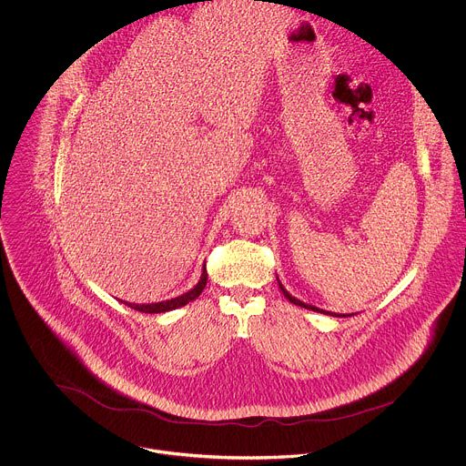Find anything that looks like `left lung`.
Masks as SVG:
<instances>
[{
    "instance_id": "8db88e82",
    "label": "left lung",
    "mask_w": 466,
    "mask_h": 466,
    "mask_svg": "<svg viewBox=\"0 0 466 466\" xmlns=\"http://www.w3.org/2000/svg\"><path fill=\"white\" fill-rule=\"evenodd\" d=\"M278 283H279V289H281V292H283V296L290 301V303H294V305H298V307H303V309H307V310H314V312H319V314H327V316H334V318H347L345 314L341 316V314H332V312H327V310H321V309H318V307H312V305H307V303H303V301H299V299H296L294 296H290L289 292H287V289L281 285V281L278 279ZM349 316H352V314H349Z\"/></svg>"
}]
</instances>
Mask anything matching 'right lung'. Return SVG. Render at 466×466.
Listing matches in <instances>:
<instances>
[{
  "instance_id": "1",
  "label": "right lung",
  "mask_w": 466,
  "mask_h": 466,
  "mask_svg": "<svg viewBox=\"0 0 466 466\" xmlns=\"http://www.w3.org/2000/svg\"><path fill=\"white\" fill-rule=\"evenodd\" d=\"M207 268L203 267V272H201V278L198 281V285L194 289H190L188 292L177 296V298H172V299H167V301H159V303H143V305H137V303H127L123 301L125 305H128L130 309L134 310H139V312H145V314H161V312H168V310H176L179 307H185L188 305L190 301H194L196 298H199V294L203 292L205 285H207Z\"/></svg>"
}]
</instances>
